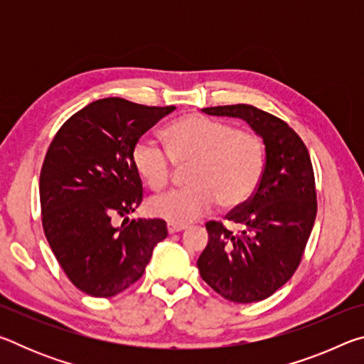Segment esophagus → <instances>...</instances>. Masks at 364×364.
Returning <instances> with one entry per match:
<instances>
[{"label":"esophagus","instance_id":"esophagus-1","mask_svg":"<svg viewBox=\"0 0 364 364\" xmlns=\"http://www.w3.org/2000/svg\"><path fill=\"white\" fill-rule=\"evenodd\" d=\"M167 230L170 234H175V232H180V231H184L186 230V226L184 225H175V223H168L167 225Z\"/></svg>","mask_w":364,"mask_h":364}]
</instances>
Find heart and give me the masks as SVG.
<instances>
[{"instance_id":"heart-1","label":"heart","mask_w":364,"mask_h":364,"mask_svg":"<svg viewBox=\"0 0 364 364\" xmlns=\"http://www.w3.org/2000/svg\"><path fill=\"white\" fill-rule=\"evenodd\" d=\"M165 151L151 139H139L132 159L149 189L170 186L175 167L186 168L188 189L151 200L154 217L188 225L217 204L225 210L244 205L260 184L267 167V147L252 132L200 114H186L164 128Z\"/></svg>"}]
</instances>
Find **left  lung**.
Wrapping results in <instances>:
<instances>
[{"mask_svg":"<svg viewBox=\"0 0 364 364\" xmlns=\"http://www.w3.org/2000/svg\"><path fill=\"white\" fill-rule=\"evenodd\" d=\"M202 112L245 120L267 147V167L254 196L226 215L241 231L234 234L221 221H208V244L197 260L202 279L221 297L236 304L260 301L292 278L315 225L310 154L284 120L249 104Z\"/></svg>","mask_w":364,"mask_h":364,"instance_id":"left-lung-1","label":"left lung"}]
</instances>
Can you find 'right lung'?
Segmentation results:
<instances>
[{
	"instance_id": "add662e5",
	"label": "right lung",
	"mask_w": 364,
	"mask_h": 364,
	"mask_svg": "<svg viewBox=\"0 0 364 364\" xmlns=\"http://www.w3.org/2000/svg\"><path fill=\"white\" fill-rule=\"evenodd\" d=\"M175 106H143L104 97L59 128L40 173L41 221L67 278L93 297H114L134 284L157 242L164 220H128L143 200L132 152L139 138ZM125 218L122 227L113 218Z\"/></svg>"
}]
</instances>
